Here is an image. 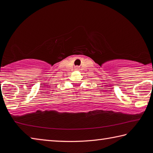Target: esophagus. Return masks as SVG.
I'll return each instance as SVG.
<instances>
[{"mask_svg":"<svg viewBox=\"0 0 153 153\" xmlns=\"http://www.w3.org/2000/svg\"><path fill=\"white\" fill-rule=\"evenodd\" d=\"M77 68H78V67H77Z\"/></svg>","mask_w":153,"mask_h":153,"instance_id":"34e87169","label":"esophagus"}]
</instances>
